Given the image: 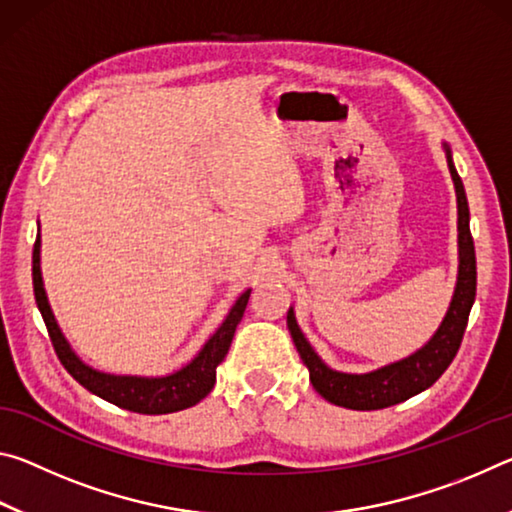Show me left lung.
I'll return each instance as SVG.
<instances>
[{
  "instance_id": "left-lung-1",
  "label": "left lung",
  "mask_w": 512,
  "mask_h": 512,
  "mask_svg": "<svg viewBox=\"0 0 512 512\" xmlns=\"http://www.w3.org/2000/svg\"><path fill=\"white\" fill-rule=\"evenodd\" d=\"M447 164L452 173L458 201V282L456 291L449 305L447 316L433 339L424 345L422 350L411 354L409 359H402L391 366L368 372V375H345V372L329 370L318 354L311 350L305 336L293 316V309L287 314V325L291 339L296 343L300 359L309 368V379L316 391L325 397L327 402L336 406H345L352 411H375L386 409V406L400 404L409 397L422 393L429 388L454 361L458 348H461L467 318L474 305L476 296V255H474V239L470 232V207H467V196L463 180L452 162V153L447 149Z\"/></svg>"
}]
</instances>
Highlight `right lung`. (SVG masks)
Instances as JSON below:
<instances>
[{
	"label": "right lung",
	"instance_id": "right-lung-1",
	"mask_svg": "<svg viewBox=\"0 0 512 512\" xmlns=\"http://www.w3.org/2000/svg\"><path fill=\"white\" fill-rule=\"evenodd\" d=\"M33 293H36L38 309L45 320L51 345L58 354L60 363L65 370L72 375L83 388H88L90 393L99 395L101 400L119 406V409L144 413V415H162V413H176L189 409L203 400V397L212 391L216 381V366L225 359V354L230 350L232 336L239 325L241 316H244L250 289L244 291L235 302V307L230 309V314L225 316L223 325L216 329V334L210 341L203 345V350L198 352V357L187 363L183 370L173 372L169 377H117L106 375V372L92 370L90 366L76 357L65 341L63 332L56 323L54 314L45 296V287H42V275H40V235L33 244Z\"/></svg>",
	"mask_w": 512,
	"mask_h": 512
}]
</instances>
